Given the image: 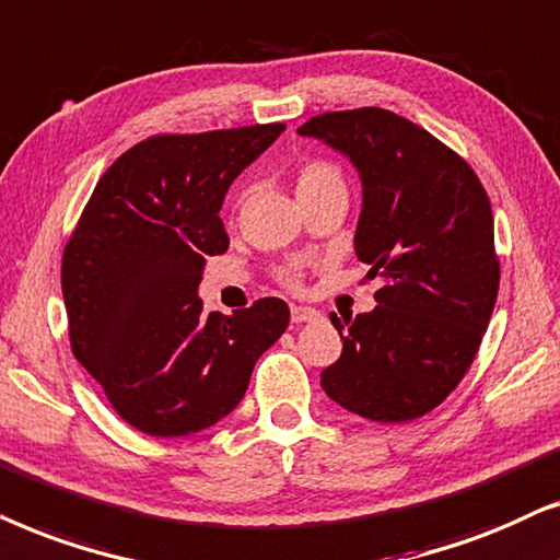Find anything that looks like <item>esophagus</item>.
<instances>
[{"instance_id":"1","label":"esophagus","mask_w":560,"mask_h":560,"mask_svg":"<svg viewBox=\"0 0 560 560\" xmlns=\"http://www.w3.org/2000/svg\"><path fill=\"white\" fill-rule=\"evenodd\" d=\"M317 315H319L317 310L302 307V304H292V323H310V319H315Z\"/></svg>"}]
</instances>
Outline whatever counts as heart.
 Masks as SVG:
<instances>
[{
  "label": "heart",
  "instance_id": "obj_1",
  "mask_svg": "<svg viewBox=\"0 0 560 560\" xmlns=\"http://www.w3.org/2000/svg\"><path fill=\"white\" fill-rule=\"evenodd\" d=\"M335 186H342V189H346L340 168L330 161L312 159L304 161L302 166L296 168V194H300V197H312V194L335 189ZM304 268L307 266H304L302 260H289V264L276 268V279H279V284H284L289 289H300L304 281Z\"/></svg>",
  "mask_w": 560,
  "mask_h": 560
}]
</instances>
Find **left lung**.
Masks as SVG:
<instances>
[{
    "label": "left lung",
    "mask_w": 560,
    "mask_h": 560,
    "mask_svg": "<svg viewBox=\"0 0 560 560\" xmlns=\"http://www.w3.org/2000/svg\"><path fill=\"white\" fill-rule=\"evenodd\" d=\"M300 132L346 153L361 174L355 256L369 279H382L374 312L330 315L342 353L319 384L366 420H417L471 369L494 310L487 189L453 148L389 109L325 112Z\"/></svg>",
    "instance_id": "left-lung-1"
}]
</instances>
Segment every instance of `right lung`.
Wrapping results in <instances>:
<instances>
[{"label": "right lung", "mask_w": 560, "mask_h": 560, "mask_svg": "<svg viewBox=\"0 0 560 560\" xmlns=\"http://www.w3.org/2000/svg\"><path fill=\"white\" fill-rule=\"evenodd\" d=\"M287 125L151 136L96 182L63 248L61 289L77 361L115 412L155 438L233 412L253 366L289 325L266 296L233 317L202 315L207 256L228 250L222 199Z\"/></svg>", "instance_id": "add662e5"}]
</instances>
